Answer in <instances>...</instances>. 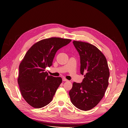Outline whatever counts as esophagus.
<instances>
[{"label":"esophagus","instance_id":"34e87169","mask_svg":"<svg viewBox=\"0 0 128 128\" xmlns=\"http://www.w3.org/2000/svg\"><path fill=\"white\" fill-rule=\"evenodd\" d=\"M62 80H63V82H68V80H67L66 78H63V79H62Z\"/></svg>","mask_w":128,"mask_h":128}]
</instances>
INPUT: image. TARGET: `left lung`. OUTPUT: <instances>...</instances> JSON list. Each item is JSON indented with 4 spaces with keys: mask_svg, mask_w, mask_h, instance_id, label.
I'll list each match as a JSON object with an SVG mask.
<instances>
[{
    "mask_svg": "<svg viewBox=\"0 0 128 128\" xmlns=\"http://www.w3.org/2000/svg\"><path fill=\"white\" fill-rule=\"evenodd\" d=\"M80 58V74H84L82 83L74 82L69 95L78 109L89 110L103 98L108 86L110 72L104 55L90 44L74 41Z\"/></svg>",
    "mask_w": 128,
    "mask_h": 128,
    "instance_id": "8db88e82",
    "label": "left lung"
}]
</instances>
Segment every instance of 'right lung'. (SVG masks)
Returning <instances> with one entry per match:
<instances>
[{
  "instance_id": "obj_1",
  "label": "right lung",
  "mask_w": 128,
  "mask_h": 128,
  "mask_svg": "<svg viewBox=\"0 0 128 128\" xmlns=\"http://www.w3.org/2000/svg\"><path fill=\"white\" fill-rule=\"evenodd\" d=\"M71 41L58 37L43 39L26 52L19 65L18 82L22 96L31 106L40 108L51 102L62 79L44 70L52 65L57 51Z\"/></svg>"
}]
</instances>
